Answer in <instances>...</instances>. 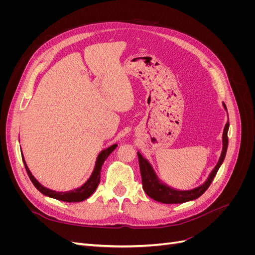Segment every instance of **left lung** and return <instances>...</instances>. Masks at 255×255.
I'll use <instances>...</instances> for the list:
<instances>
[{
    "label": "left lung",
    "mask_w": 255,
    "mask_h": 255,
    "mask_svg": "<svg viewBox=\"0 0 255 255\" xmlns=\"http://www.w3.org/2000/svg\"><path fill=\"white\" fill-rule=\"evenodd\" d=\"M223 107L227 111L226 104L223 103ZM230 123L229 120L226 123L225 128H223V134H222V151L220 154V157L217 165L212 170V172L208 175L206 181L200 185V186L192 188L189 190H180L175 189L171 186H168V185L164 182H161L156 172L154 171L152 165L150 161L144 158L140 152H137L138 160H139V168H140V173H141V180H142V188L144 192L148 195L150 198H152L155 201L165 203V204H177V203H184L192 201V200L198 199L200 196H202L204 192L210 187L212 184L216 173L218 172L220 166L222 165L223 160H225L227 150H228V130H229Z\"/></svg>",
    "instance_id": "obj_1"
}]
</instances>
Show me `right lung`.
<instances>
[{
  "mask_svg": "<svg viewBox=\"0 0 255 255\" xmlns=\"http://www.w3.org/2000/svg\"><path fill=\"white\" fill-rule=\"evenodd\" d=\"M117 146H118V144L115 143V144L111 145L110 148L104 149V150L100 152L98 157H97V160H96L94 171H92V173H91L89 179L87 180V182H85L81 187L75 188L73 190H69V191H56V190H52V189L44 187L43 185H41L39 182H38L35 179V176L32 174V172H30V170H29L26 163H25L24 156H23V155H22V159H23V163H24L26 172L29 176L30 181H32V183L34 184V186L38 190H39L41 194H43L44 196H48L50 198L59 200V201H64V202H81V201H84V200H86L87 198H89L96 191L98 185L100 183V173H101V169H102L104 161L107 157L110 156V154L116 148H117Z\"/></svg>",
  "mask_w": 255,
  "mask_h": 255,
  "instance_id": "1",
  "label": "right lung"
}]
</instances>
